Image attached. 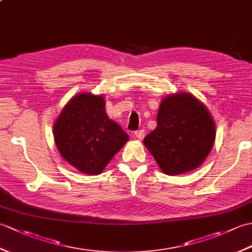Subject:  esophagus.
<instances>
[{
	"mask_svg": "<svg viewBox=\"0 0 252 252\" xmlns=\"http://www.w3.org/2000/svg\"><path fill=\"white\" fill-rule=\"evenodd\" d=\"M145 130H138V131H135L134 132V136L136 138H138V140H143L144 136H145Z\"/></svg>",
	"mask_w": 252,
	"mask_h": 252,
	"instance_id": "esophagus-1",
	"label": "esophagus"
}]
</instances>
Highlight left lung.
<instances>
[{
  "label": "left lung",
  "mask_w": 252,
  "mask_h": 252,
  "mask_svg": "<svg viewBox=\"0 0 252 252\" xmlns=\"http://www.w3.org/2000/svg\"><path fill=\"white\" fill-rule=\"evenodd\" d=\"M216 126L208 109L187 93L170 95L159 107L157 127L144 144L168 175L199 167L211 152Z\"/></svg>",
  "instance_id": "1"
}]
</instances>
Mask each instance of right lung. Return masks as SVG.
Listing matches in <instances>:
<instances>
[{
    "label": "right lung",
    "instance_id": "obj_1",
    "mask_svg": "<svg viewBox=\"0 0 252 252\" xmlns=\"http://www.w3.org/2000/svg\"><path fill=\"white\" fill-rule=\"evenodd\" d=\"M63 158L82 173L99 174L129 140L105 111L103 96L82 93L69 101L54 126Z\"/></svg>",
    "mask_w": 252,
    "mask_h": 252
}]
</instances>
